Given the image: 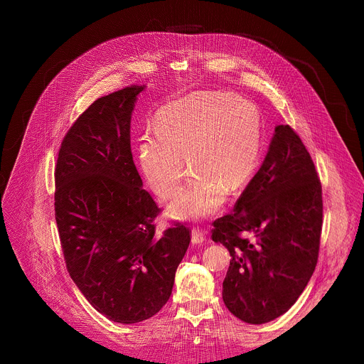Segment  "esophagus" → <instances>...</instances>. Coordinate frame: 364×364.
I'll return each instance as SVG.
<instances>
[{
    "mask_svg": "<svg viewBox=\"0 0 364 364\" xmlns=\"http://www.w3.org/2000/svg\"><path fill=\"white\" fill-rule=\"evenodd\" d=\"M205 239H206L205 233H203V232H200L199 228L193 227V230H192V243H196V245H199V243H202Z\"/></svg>",
    "mask_w": 364,
    "mask_h": 364,
    "instance_id": "34e87169",
    "label": "esophagus"
}]
</instances>
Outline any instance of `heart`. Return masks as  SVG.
Masks as SVG:
<instances>
[{
	"instance_id": "obj_1",
	"label": "heart",
	"mask_w": 364,
	"mask_h": 364,
	"mask_svg": "<svg viewBox=\"0 0 364 364\" xmlns=\"http://www.w3.org/2000/svg\"><path fill=\"white\" fill-rule=\"evenodd\" d=\"M155 136L143 137L139 161L158 196L168 199L192 171L171 203L177 218L214 214L228 195L251 178L261 144V113L242 95L199 91L161 107L153 121Z\"/></svg>"
}]
</instances>
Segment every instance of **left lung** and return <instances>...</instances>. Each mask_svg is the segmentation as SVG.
I'll list each match as a JSON object with an SVG mask.
<instances>
[{
  "label": "left lung",
  "mask_w": 364,
  "mask_h": 364,
  "mask_svg": "<svg viewBox=\"0 0 364 364\" xmlns=\"http://www.w3.org/2000/svg\"><path fill=\"white\" fill-rule=\"evenodd\" d=\"M321 224L314 162L298 134L279 125L233 211L214 221L211 237L232 257L223 282L228 311L251 324L288 311L314 273Z\"/></svg>",
  "instance_id": "left-lung-1"
}]
</instances>
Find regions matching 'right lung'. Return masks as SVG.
I'll list each match as a JSON object with an SVG mask.
<instances>
[{
    "label": "right lung",
    "instance_id": "1",
    "mask_svg": "<svg viewBox=\"0 0 364 364\" xmlns=\"http://www.w3.org/2000/svg\"><path fill=\"white\" fill-rule=\"evenodd\" d=\"M144 87L95 100L69 128L54 169V211L66 269L92 307L131 324L171 296L188 230H156L161 213L131 153V113Z\"/></svg>",
    "mask_w": 364,
    "mask_h": 364
}]
</instances>
